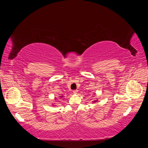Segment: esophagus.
Returning a JSON list of instances; mask_svg holds the SVG:
<instances>
[{"instance_id": "1", "label": "esophagus", "mask_w": 148, "mask_h": 148, "mask_svg": "<svg viewBox=\"0 0 148 148\" xmlns=\"http://www.w3.org/2000/svg\"><path fill=\"white\" fill-rule=\"evenodd\" d=\"M78 90H73V94H75V95H77V92H78Z\"/></svg>"}]
</instances>
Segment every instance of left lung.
I'll return each mask as SVG.
<instances>
[{
  "instance_id": "1",
  "label": "left lung",
  "mask_w": 148,
  "mask_h": 148,
  "mask_svg": "<svg viewBox=\"0 0 148 148\" xmlns=\"http://www.w3.org/2000/svg\"><path fill=\"white\" fill-rule=\"evenodd\" d=\"M97 101V100H95V101H92V102H93V103H94V102H96Z\"/></svg>"
}]
</instances>
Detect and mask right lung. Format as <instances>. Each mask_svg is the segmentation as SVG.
I'll return each mask as SVG.
<instances>
[{"label": "right lung", "mask_w": 148, "mask_h": 148, "mask_svg": "<svg viewBox=\"0 0 148 148\" xmlns=\"http://www.w3.org/2000/svg\"><path fill=\"white\" fill-rule=\"evenodd\" d=\"M64 96H59V98H62V97H63ZM53 105H54V104H53L52 106H53Z\"/></svg>", "instance_id": "obj_1"}]
</instances>
